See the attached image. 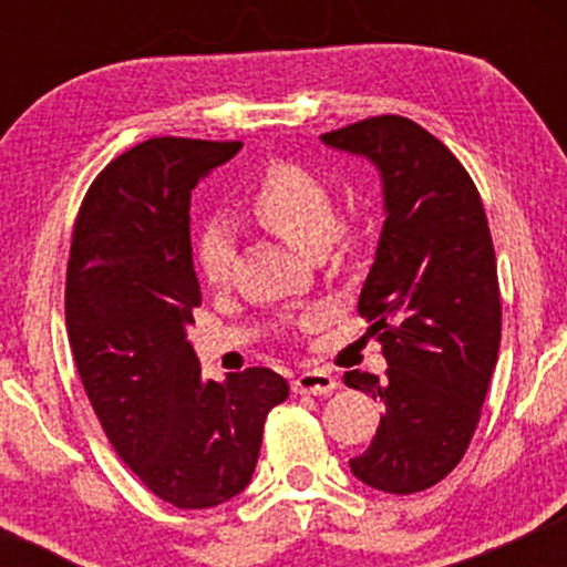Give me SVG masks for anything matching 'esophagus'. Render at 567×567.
Returning <instances> with one entry per match:
<instances>
[{"instance_id":"34e87169","label":"esophagus","mask_w":567,"mask_h":567,"mask_svg":"<svg viewBox=\"0 0 567 567\" xmlns=\"http://www.w3.org/2000/svg\"><path fill=\"white\" fill-rule=\"evenodd\" d=\"M333 389H338V379L324 370H303L301 375L292 379V392L296 394H330Z\"/></svg>"}]
</instances>
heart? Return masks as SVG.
Segmentation results:
<instances>
[{"mask_svg": "<svg viewBox=\"0 0 567 567\" xmlns=\"http://www.w3.org/2000/svg\"><path fill=\"white\" fill-rule=\"evenodd\" d=\"M247 216L303 256H322L338 231V205L330 186L296 162H277L245 199ZM234 261V239L226 226H210L199 237L197 269L207 285L226 282Z\"/></svg>", "mask_w": 567, "mask_h": 567, "instance_id": "1", "label": "heart"}]
</instances>
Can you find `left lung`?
Returning a JSON list of instances; mask_svg holds the SVG:
<instances>
[{
  "mask_svg": "<svg viewBox=\"0 0 567 567\" xmlns=\"http://www.w3.org/2000/svg\"><path fill=\"white\" fill-rule=\"evenodd\" d=\"M381 175L383 229L360 292L386 379L349 370L379 396V432L351 474L383 493L426 491L464 458L498 360L496 252L477 186L451 148L405 116H370L320 135Z\"/></svg>",
  "mask_w": 567,
  "mask_h": 567,
  "instance_id": "left-lung-1",
  "label": "left lung"
}]
</instances>
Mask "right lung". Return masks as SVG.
Returning <instances> with one entry per match:
<instances>
[{
  "mask_svg": "<svg viewBox=\"0 0 567 567\" xmlns=\"http://www.w3.org/2000/svg\"><path fill=\"white\" fill-rule=\"evenodd\" d=\"M243 143L152 138L90 186L66 275V328L84 392L120 458L178 509H210L256 472L269 410L290 386L269 368L202 379L186 330L202 303L192 188Z\"/></svg>",
  "mask_w": 567,
  "mask_h": 567,
  "instance_id": "right-lung-1",
  "label": "right lung"
}]
</instances>
